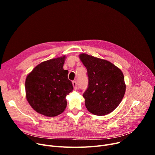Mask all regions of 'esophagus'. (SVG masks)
I'll list each match as a JSON object with an SVG mask.
<instances>
[{"mask_svg": "<svg viewBox=\"0 0 155 155\" xmlns=\"http://www.w3.org/2000/svg\"><path fill=\"white\" fill-rule=\"evenodd\" d=\"M72 84H73V87H74V89H77V82L76 81H73L72 82Z\"/></svg>", "mask_w": 155, "mask_h": 155, "instance_id": "obj_1", "label": "esophagus"}]
</instances>
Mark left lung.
I'll list each match as a JSON object with an SVG mask.
<instances>
[{
	"label": "left lung",
	"instance_id": "left-lung-1",
	"mask_svg": "<svg viewBox=\"0 0 155 155\" xmlns=\"http://www.w3.org/2000/svg\"><path fill=\"white\" fill-rule=\"evenodd\" d=\"M79 57L87 68L88 79L83 94L86 108L97 116L108 114L124 97L126 84L123 72L109 61L85 53Z\"/></svg>",
	"mask_w": 155,
	"mask_h": 155
}]
</instances>
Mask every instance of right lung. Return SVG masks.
<instances>
[{"instance_id": "1", "label": "right lung", "mask_w": 155, "mask_h": 155, "mask_svg": "<svg viewBox=\"0 0 155 155\" xmlns=\"http://www.w3.org/2000/svg\"><path fill=\"white\" fill-rule=\"evenodd\" d=\"M64 59V56L41 63L26 77L27 101L32 109L45 116L61 114L67 107L65 97L73 89L68 71L63 68Z\"/></svg>"}]
</instances>
